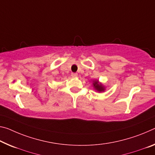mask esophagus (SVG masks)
I'll return each mask as SVG.
<instances>
[{
	"label": "esophagus",
	"instance_id": "esophagus-1",
	"mask_svg": "<svg viewBox=\"0 0 155 155\" xmlns=\"http://www.w3.org/2000/svg\"><path fill=\"white\" fill-rule=\"evenodd\" d=\"M71 76H72V77H74V78H76V77H77V76H78V74L77 73H72V74H71Z\"/></svg>",
	"mask_w": 155,
	"mask_h": 155
}]
</instances>
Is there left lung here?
<instances>
[{"mask_svg":"<svg viewBox=\"0 0 155 155\" xmlns=\"http://www.w3.org/2000/svg\"><path fill=\"white\" fill-rule=\"evenodd\" d=\"M94 86L95 87V89L97 90V91H99V92H102V91H104L105 90L104 86H103L102 85L99 84V82H98V81H94Z\"/></svg>","mask_w":155,"mask_h":155,"instance_id":"1","label":"left lung"}]
</instances>
